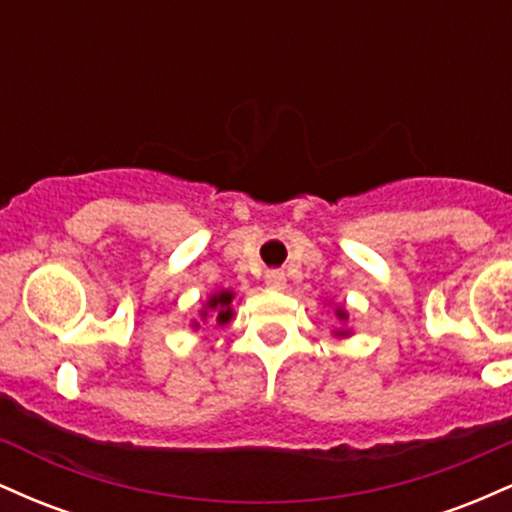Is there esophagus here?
Wrapping results in <instances>:
<instances>
[{
    "label": "esophagus",
    "mask_w": 512,
    "mask_h": 512,
    "mask_svg": "<svg viewBox=\"0 0 512 512\" xmlns=\"http://www.w3.org/2000/svg\"><path fill=\"white\" fill-rule=\"evenodd\" d=\"M267 286L274 291H281L286 286V276L281 272H267Z\"/></svg>",
    "instance_id": "esophagus-1"
}]
</instances>
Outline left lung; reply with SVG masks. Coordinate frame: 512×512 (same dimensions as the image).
<instances>
[{"label":"left lung","mask_w":512,"mask_h":512,"mask_svg":"<svg viewBox=\"0 0 512 512\" xmlns=\"http://www.w3.org/2000/svg\"><path fill=\"white\" fill-rule=\"evenodd\" d=\"M339 317H342V320H344V317H346V313H342V310H339Z\"/></svg>","instance_id":"obj_1"}]
</instances>
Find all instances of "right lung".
I'll use <instances>...</instances> for the list:
<instances>
[{
  "label": "right lung",
  "mask_w": 512,
  "mask_h": 512,
  "mask_svg": "<svg viewBox=\"0 0 512 512\" xmlns=\"http://www.w3.org/2000/svg\"><path fill=\"white\" fill-rule=\"evenodd\" d=\"M231 301H233L231 291H221L209 298V310L216 315V322H219V325H223V322H228L233 317ZM204 317H207V310H204Z\"/></svg>",
  "instance_id": "right-lung-1"
}]
</instances>
